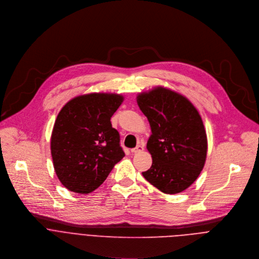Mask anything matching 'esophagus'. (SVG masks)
Returning <instances> with one entry per match:
<instances>
[{"label": "esophagus", "mask_w": 259, "mask_h": 259, "mask_svg": "<svg viewBox=\"0 0 259 259\" xmlns=\"http://www.w3.org/2000/svg\"><path fill=\"white\" fill-rule=\"evenodd\" d=\"M144 150V146L143 145H138L136 148L132 149V152L133 153H139V152H142Z\"/></svg>", "instance_id": "obj_1"}]
</instances>
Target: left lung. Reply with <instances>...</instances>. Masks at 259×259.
I'll return each instance as SVG.
<instances>
[{"mask_svg": "<svg viewBox=\"0 0 259 259\" xmlns=\"http://www.w3.org/2000/svg\"><path fill=\"white\" fill-rule=\"evenodd\" d=\"M137 102L152 132L147 143L152 166L143 177L165 194L185 191L199 177L207 154L199 112L186 97L162 87L139 94Z\"/></svg>", "mask_w": 259, "mask_h": 259, "instance_id": "8db88e82", "label": "left lung"}]
</instances>
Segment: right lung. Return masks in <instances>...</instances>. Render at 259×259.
I'll list each match as a JSON object with an SVG mask.
<instances>
[{
	"label": "right lung",
	"mask_w": 259,
	"mask_h": 259,
	"mask_svg": "<svg viewBox=\"0 0 259 259\" xmlns=\"http://www.w3.org/2000/svg\"><path fill=\"white\" fill-rule=\"evenodd\" d=\"M122 101L121 95L93 93L73 98L59 112L51 153L55 172L69 191L93 192L124 157L110 121Z\"/></svg>",
	"instance_id": "right-lung-1"
}]
</instances>
